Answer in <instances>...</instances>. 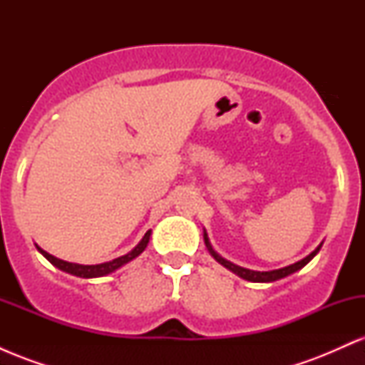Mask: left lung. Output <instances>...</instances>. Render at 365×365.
I'll return each mask as SVG.
<instances>
[{"instance_id":"1","label":"left lung","mask_w":365,"mask_h":365,"mask_svg":"<svg viewBox=\"0 0 365 365\" xmlns=\"http://www.w3.org/2000/svg\"><path fill=\"white\" fill-rule=\"evenodd\" d=\"M204 244H206L209 254L212 255V257L216 259L217 262L221 264V266H225L226 269H230L232 273H235L237 276H240V278L247 279V282H252V283H271V282H276V279H282V278H287V276H290L293 273H297L299 269H302V267L307 264L309 261H312L314 255L321 250L322 244L317 245L316 250H312L311 254L307 255V257H304L302 261L295 262V264H290V266H284L282 269H273V271H252V269H247V267H242V266H237V264L226 261L225 257H221L220 254L216 252L215 249H212L211 242H209V237H207V232L204 230Z\"/></svg>"}]
</instances>
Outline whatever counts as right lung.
<instances>
[{"label": "right lung", "instance_id": "1", "mask_svg": "<svg viewBox=\"0 0 365 365\" xmlns=\"http://www.w3.org/2000/svg\"><path fill=\"white\" fill-rule=\"evenodd\" d=\"M150 230L149 232H145V235L142 237V240L133 247L132 250H130L128 254L121 255V257H116L113 259V261H108V262H101V264H77V262H66L63 261V259H58L54 257V255L48 254L46 250L41 249L39 245L37 247V250H39L41 254L44 255L46 259H48L49 262L53 264V266H56L58 269L65 271V273H70L73 276H78V278H101V276H106V274H111L113 271L120 269L121 266H125V264H128L130 261H133L135 257H139V255L144 252L145 247L149 244V238H150Z\"/></svg>", "mask_w": 365, "mask_h": 365}]
</instances>
